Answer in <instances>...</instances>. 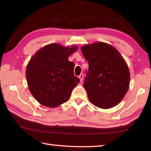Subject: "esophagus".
Masks as SVG:
<instances>
[{
    "instance_id": "34e87169",
    "label": "esophagus",
    "mask_w": 151,
    "mask_h": 151,
    "mask_svg": "<svg viewBox=\"0 0 151 151\" xmlns=\"http://www.w3.org/2000/svg\"><path fill=\"white\" fill-rule=\"evenodd\" d=\"M83 76H83V74H81V75L78 76V78L80 79V81H81V82L83 81Z\"/></svg>"
}]
</instances>
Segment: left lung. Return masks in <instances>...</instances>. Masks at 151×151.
<instances>
[{
    "mask_svg": "<svg viewBox=\"0 0 151 151\" xmlns=\"http://www.w3.org/2000/svg\"><path fill=\"white\" fill-rule=\"evenodd\" d=\"M81 50L88 63V70L83 86L91 103L108 109L120 103L130 84L128 65L113 46L96 42L82 46Z\"/></svg>",
    "mask_w": 151,
    "mask_h": 151,
    "instance_id": "left-lung-1",
    "label": "left lung"
}]
</instances>
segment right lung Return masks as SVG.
Instances as JSON below:
<instances>
[{
    "label": "right lung",
    "instance_id": "add662e5",
    "mask_svg": "<svg viewBox=\"0 0 151 151\" xmlns=\"http://www.w3.org/2000/svg\"><path fill=\"white\" fill-rule=\"evenodd\" d=\"M76 46L63 47L51 43L43 47L30 58L26 78L29 91L40 104L55 108L69 100L79 79L74 75V63L68 58Z\"/></svg>",
    "mask_w": 151,
    "mask_h": 151
}]
</instances>
